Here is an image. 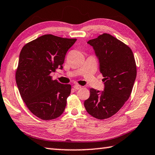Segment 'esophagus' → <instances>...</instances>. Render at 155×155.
I'll return each instance as SVG.
<instances>
[{"mask_svg": "<svg viewBox=\"0 0 155 155\" xmlns=\"http://www.w3.org/2000/svg\"><path fill=\"white\" fill-rule=\"evenodd\" d=\"M73 87H74V88L75 89H81V85H74V86H73Z\"/></svg>", "mask_w": 155, "mask_h": 155, "instance_id": "34e87169", "label": "esophagus"}]
</instances>
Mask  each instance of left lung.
I'll use <instances>...</instances> for the list:
<instances>
[{
    "label": "left lung",
    "mask_w": 155,
    "mask_h": 155,
    "mask_svg": "<svg viewBox=\"0 0 155 155\" xmlns=\"http://www.w3.org/2000/svg\"><path fill=\"white\" fill-rule=\"evenodd\" d=\"M99 60L104 89H90L84 102L87 112L97 119H108L117 113L129 99L136 78L137 70L131 49L109 34L89 40Z\"/></svg>",
    "instance_id": "1"
}]
</instances>
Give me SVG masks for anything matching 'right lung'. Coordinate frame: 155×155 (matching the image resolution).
Here are the masks:
<instances>
[{
  "label": "right lung",
  "mask_w": 155,
  "mask_h": 155,
  "mask_svg": "<svg viewBox=\"0 0 155 155\" xmlns=\"http://www.w3.org/2000/svg\"><path fill=\"white\" fill-rule=\"evenodd\" d=\"M76 41L45 35L26 44L21 50L16 83L28 108L39 119H55L64 111L71 85L53 80L50 74L63 68L66 53Z\"/></svg>",
  "instance_id": "right-lung-1"
}]
</instances>
